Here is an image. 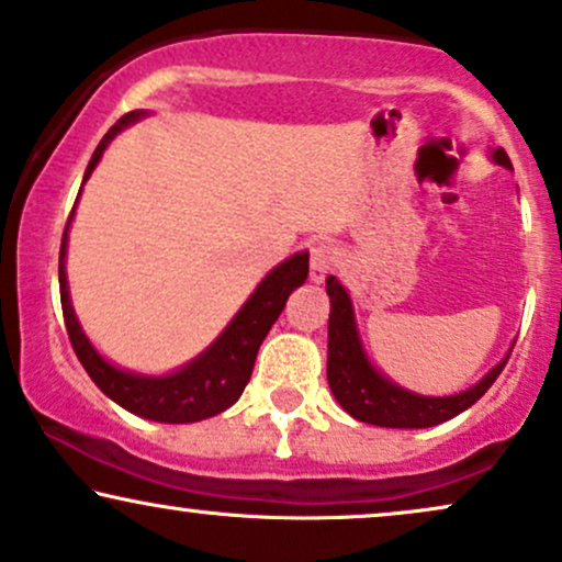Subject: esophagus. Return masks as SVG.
<instances>
[{
    "instance_id": "34e87169",
    "label": "esophagus",
    "mask_w": 562,
    "mask_h": 562,
    "mask_svg": "<svg viewBox=\"0 0 562 562\" xmlns=\"http://www.w3.org/2000/svg\"><path fill=\"white\" fill-rule=\"evenodd\" d=\"M308 263H311V282H316V285H319V282H324V277L329 274V269L337 263V248L327 240L316 243V246L311 248Z\"/></svg>"
}]
</instances>
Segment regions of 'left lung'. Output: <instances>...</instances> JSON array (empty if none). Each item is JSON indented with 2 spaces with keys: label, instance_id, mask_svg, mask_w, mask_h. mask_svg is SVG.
Returning <instances> with one entry per match:
<instances>
[{
  "label": "left lung",
  "instance_id": "left-lung-1",
  "mask_svg": "<svg viewBox=\"0 0 562 562\" xmlns=\"http://www.w3.org/2000/svg\"><path fill=\"white\" fill-rule=\"evenodd\" d=\"M492 161L505 167V170H513L508 154L503 148H492ZM327 382L342 411L363 424L387 429L437 427V424L471 408L492 387V382L497 380L499 371L508 363L510 353H505L503 361L486 371L474 387L456 392V395H418V392H411L392 382L390 376H384L371 363L361 335H358L353 301H350L348 290L340 285L335 274L327 277Z\"/></svg>",
  "mask_w": 562,
  "mask_h": 562
}]
</instances>
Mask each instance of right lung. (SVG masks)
I'll return each instance as SVG.
<instances>
[{
  "label": "right lung",
  "mask_w": 562,
  "mask_h": 562,
  "mask_svg": "<svg viewBox=\"0 0 562 562\" xmlns=\"http://www.w3.org/2000/svg\"><path fill=\"white\" fill-rule=\"evenodd\" d=\"M146 114L148 112L144 110L127 112L125 117H120L106 131L101 144L97 146V151H93L91 161H88L83 182L97 170L99 159L104 157L106 146L112 144L114 135L123 133L127 125L144 120ZM72 214H76V206H72ZM72 214L65 225L63 248H59V299H63L65 327L67 335H70L72 350H76L78 361L83 363L88 376L97 382V387L106 397H112L114 403L123 405L131 414L148 418V422L193 424L227 411L243 395L248 380H251L256 353H259L263 337L272 329L277 316L285 308L290 293L306 282L308 251H299L288 256L282 263H277L272 272L256 285L238 314L229 319L227 327L222 329L220 337H216L204 353H199L193 361L170 371V374H138V371L120 369L112 361H106L86 337L76 316V308H72L65 272L67 233H70Z\"/></svg>",
  "instance_id": "obj_1"
}]
</instances>
